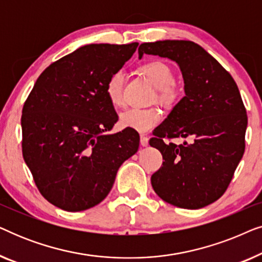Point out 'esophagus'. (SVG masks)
<instances>
[{"mask_svg": "<svg viewBox=\"0 0 262 262\" xmlns=\"http://www.w3.org/2000/svg\"><path fill=\"white\" fill-rule=\"evenodd\" d=\"M148 144H149V138L146 137V136L142 135V136H141V145L146 146Z\"/></svg>", "mask_w": 262, "mask_h": 262, "instance_id": "esophagus-1", "label": "esophagus"}]
</instances>
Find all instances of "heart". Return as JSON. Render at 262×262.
<instances>
[{
    "label": "heart",
    "instance_id": "obj_1",
    "mask_svg": "<svg viewBox=\"0 0 262 262\" xmlns=\"http://www.w3.org/2000/svg\"><path fill=\"white\" fill-rule=\"evenodd\" d=\"M142 74L157 88V99L164 105L171 106L177 102L180 95V89L174 82V73L171 68L162 60H151L141 67ZM124 81L123 70H117L111 75L106 83V94L113 106L124 103ZM162 119V113L159 108H130L120 114V125L138 132L152 130Z\"/></svg>",
    "mask_w": 262,
    "mask_h": 262
}]
</instances>
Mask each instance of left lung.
I'll use <instances>...</instances> for the list:
<instances>
[{
    "mask_svg": "<svg viewBox=\"0 0 262 262\" xmlns=\"http://www.w3.org/2000/svg\"><path fill=\"white\" fill-rule=\"evenodd\" d=\"M144 53L167 57L180 67L185 96L154 130L150 145L162 167L151 175L156 194L181 209H200L227 191L245 152L247 112L231 75L202 46L189 40L144 42ZM173 138L192 140L175 145Z\"/></svg>",
    "mask_w": 262,
    "mask_h": 262,
    "instance_id": "1",
    "label": "left lung"
}]
</instances>
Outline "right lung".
I'll list each match as a JSON object with an SVG mask.
<instances>
[{
  "mask_svg": "<svg viewBox=\"0 0 262 262\" xmlns=\"http://www.w3.org/2000/svg\"><path fill=\"white\" fill-rule=\"evenodd\" d=\"M137 46H82L46 68L25 101L24 160L41 195L59 209L77 212L101 203L119 167L137 152V131L107 134L118 116L106 94L107 80Z\"/></svg>",
  "mask_w": 262,
  "mask_h": 262,
  "instance_id": "add662e5",
  "label": "right lung"
}]
</instances>
